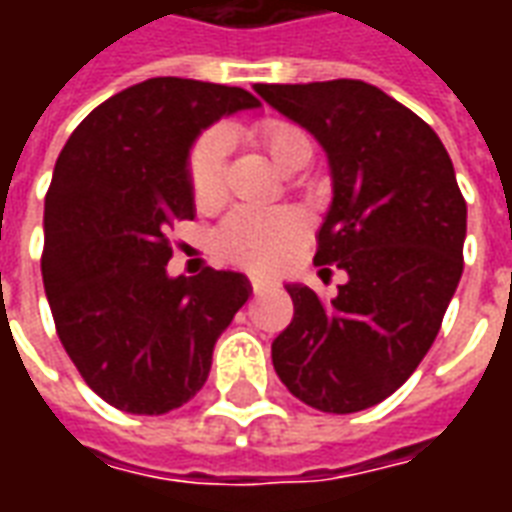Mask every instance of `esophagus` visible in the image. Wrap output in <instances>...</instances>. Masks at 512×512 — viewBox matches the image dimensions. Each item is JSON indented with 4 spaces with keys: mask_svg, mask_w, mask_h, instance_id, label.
I'll use <instances>...</instances> for the list:
<instances>
[{
    "mask_svg": "<svg viewBox=\"0 0 512 512\" xmlns=\"http://www.w3.org/2000/svg\"><path fill=\"white\" fill-rule=\"evenodd\" d=\"M249 288H252V293H263V290L268 288V282L266 279H252V282H249Z\"/></svg>",
    "mask_w": 512,
    "mask_h": 512,
    "instance_id": "34e87169",
    "label": "esophagus"
}]
</instances>
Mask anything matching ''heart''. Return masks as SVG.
I'll use <instances>...</instances> for the list:
<instances>
[{"mask_svg": "<svg viewBox=\"0 0 512 512\" xmlns=\"http://www.w3.org/2000/svg\"><path fill=\"white\" fill-rule=\"evenodd\" d=\"M263 153L279 169H290L310 158V136L288 120L268 117L249 131ZM224 158L227 142L222 134H205L191 147L189 156V189L197 205H213L224 197ZM307 235V222L299 211H255L241 208L227 216L216 233V252L233 266L252 268V271H279L299 252Z\"/></svg>", "mask_w": 512, "mask_h": 512, "instance_id": "obj_1", "label": "heart"}]
</instances>
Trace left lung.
<instances>
[{
  "instance_id": "8db88e82",
  "label": "left lung",
  "mask_w": 512,
  "mask_h": 512,
  "mask_svg": "<svg viewBox=\"0 0 512 512\" xmlns=\"http://www.w3.org/2000/svg\"><path fill=\"white\" fill-rule=\"evenodd\" d=\"M255 90L329 153L315 266L348 274L332 301L288 285L293 321L271 345L274 370L301 403L354 414L406 384L436 340L463 274L466 200L436 131L373 84Z\"/></svg>"
}]
</instances>
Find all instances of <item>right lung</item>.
I'll return each instance as SVG.
<instances>
[{
    "mask_svg": "<svg viewBox=\"0 0 512 512\" xmlns=\"http://www.w3.org/2000/svg\"><path fill=\"white\" fill-rule=\"evenodd\" d=\"M255 106L241 87L161 76L95 106L62 147L43 213V288L62 348L109 406L153 417L189 403L249 299L235 271L169 279L167 233L194 219V136Z\"/></svg>",
    "mask_w": 512,
    "mask_h": 512,
    "instance_id": "obj_1",
    "label": "right lung"
}]
</instances>
